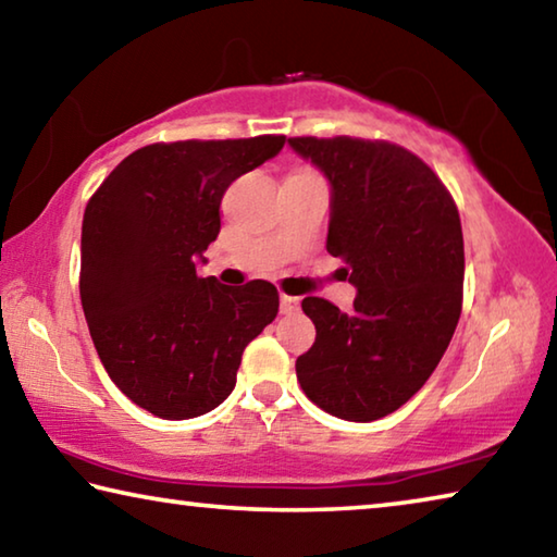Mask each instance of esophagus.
I'll list each match as a JSON object with an SVG mask.
<instances>
[{"label":"esophagus","instance_id":"esophagus-1","mask_svg":"<svg viewBox=\"0 0 557 557\" xmlns=\"http://www.w3.org/2000/svg\"><path fill=\"white\" fill-rule=\"evenodd\" d=\"M299 307H301L299 297H289V295H282L280 297V312L282 314H297Z\"/></svg>","mask_w":557,"mask_h":557}]
</instances>
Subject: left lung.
I'll use <instances>...</instances> for the list:
<instances>
[{"instance_id": "left-lung-1", "label": "left lung", "mask_w": 557, "mask_h": 557, "mask_svg": "<svg viewBox=\"0 0 557 557\" xmlns=\"http://www.w3.org/2000/svg\"><path fill=\"white\" fill-rule=\"evenodd\" d=\"M289 147L332 184L326 250L358 289L348 314L322 297L301 299L317 338L297 358V381L336 418H385L425 385L457 329V203L418 154L385 139L292 137Z\"/></svg>"}]
</instances>
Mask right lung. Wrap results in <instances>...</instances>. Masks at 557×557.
Returning a JSON list of instances; mask_svg holds the SVG:
<instances>
[{
	"instance_id": "add662e5",
	"label": "right lung",
	"mask_w": 557,
	"mask_h": 557,
	"mask_svg": "<svg viewBox=\"0 0 557 557\" xmlns=\"http://www.w3.org/2000/svg\"><path fill=\"white\" fill-rule=\"evenodd\" d=\"M285 135L147 145L90 196L81 235V301L98 356L127 398L164 420L228 398L245 346L277 317V287L196 275L221 231L235 178Z\"/></svg>"
}]
</instances>
